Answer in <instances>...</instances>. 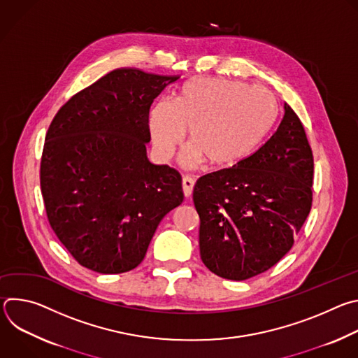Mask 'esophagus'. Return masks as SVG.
<instances>
[{
  "label": "esophagus",
  "instance_id": "1",
  "mask_svg": "<svg viewBox=\"0 0 358 358\" xmlns=\"http://www.w3.org/2000/svg\"><path fill=\"white\" fill-rule=\"evenodd\" d=\"M194 184H195V180L191 176H184L182 177V191H184L185 196H189L192 194Z\"/></svg>",
  "mask_w": 358,
  "mask_h": 358
}]
</instances>
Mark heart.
Wrapping results in <instances>:
<instances>
[{
	"mask_svg": "<svg viewBox=\"0 0 358 358\" xmlns=\"http://www.w3.org/2000/svg\"><path fill=\"white\" fill-rule=\"evenodd\" d=\"M275 119L269 90L224 78H194L176 100L160 99L150 112V131L164 156L180 144L188 127V166L202 157L210 164H232L257 145Z\"/></svg>",
	"mask_w": 358,
	"mask_h": 358,
	"instance_id": "obj_1",
	"label": "heart"
}]
</instances>
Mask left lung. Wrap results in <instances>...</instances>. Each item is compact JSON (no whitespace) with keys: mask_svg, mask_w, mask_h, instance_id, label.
Listing matches in <instances>:
<instances>
[{"mask_svg":"<svg viewBox=\"0 0 358 358\" xmlns=\"http://www.w3.org/2000/svg\"><path fill=\"white\" fill-rule=\"evenodd\" d=\"M313 151L294 110L253 155L198 178L201 259L213 273L245 280L276 265L293 246L313 201Z\"/></svg>","mask_w":358,"mask_h":358,"instance_id":"8db88e82","label":"left lung"}]
</instances>
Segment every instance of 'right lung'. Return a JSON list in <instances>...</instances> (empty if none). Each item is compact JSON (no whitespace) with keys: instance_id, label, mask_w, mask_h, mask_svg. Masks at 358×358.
I'll return each instance as SVG.
<instances>
[{"instance_id":"1","label":"right lung","mask_w":358,"mask_h":358,"mask_svg":"<svg viewBox=\"0 0 358 358\" xmlns=\"http://www.w3.org/2000/svg\"><path fill=\"white\" fill-rule=\"evenodd\" d=\"M180 76L116 69L72 96L50 123L41 191L50 228L97 273L134 269L160 221L184 199L181 174L151 164L148 113Z\"/></svg>"}]
</instances>
